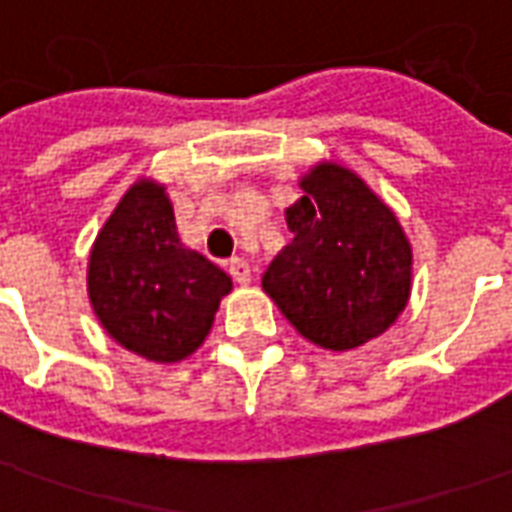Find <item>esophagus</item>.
Returning a JSON list of instances; mask_svg holds the SVG:
<instances>
[{
  "label": "esophagus",
  "mask_w": 512,
  "mask_h": 512,
  "mask_svg": "<svg viewBox=\"0 0 512 512\" xmlns=\"http://www.w3.org/2000/svg\"><path fill=\"white\" fill-rule=\"evenodd\" d=\"M226 267H229L231 278L240 283V286L251 283V264H248L245 259H237V256H234V259L226 261Z\"/></svg>",
  "instance_id": "esophagus-1"
}]
</instances>
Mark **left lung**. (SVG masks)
<instances>
[{"mask_svg": "<svg viewBox=\"0 0 512 512\" xmlns=\"http://www.w3.org/2000/svg\"><path fill=\"white\" fill-rule=\"evenodd\" d=\"M283 218L292 242L261 278L294 330L349 352L390 330L412 294V245L395 212L360 174L319 160Z\"/></svg>", "mask_w": 512, "mask_h": 512, "instance_id": "1", "label": "left lung"}]
</instances>
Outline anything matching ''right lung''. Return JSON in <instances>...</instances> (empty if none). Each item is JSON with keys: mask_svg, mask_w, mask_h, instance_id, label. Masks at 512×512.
Segmentation results:
<instances>
[{"mask_svg": "<svg viewBox=\"0 0 512 512\" xmlns=\"http://www.w3.org/2000/svg\"><path fill=\"white\" fill-rule=\"evenodd\" d=\"M231 278L182 245L166 185L138 179L92 242L89 305L114 341L149 363H179L210 335Z\"/></svg>", "mask_w": 512, "mask_h": 512, "instance_id": "add662e5", "label": "right lung"}]
</instances>
